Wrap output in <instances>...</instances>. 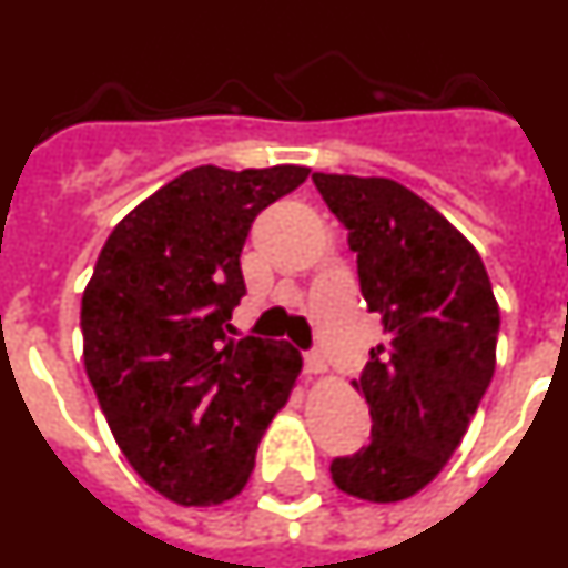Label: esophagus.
<instances>
[{"label": "esophagus", "mask_w": 568, "mask_h": 568, "mask_svg": "<svg viewBox=\"0 0 568 568\" xmlns=\"http://www.w3.org/2000/svg\"><path fill=\"white\" fill-rule=\"evenodd\" d=\"M304 373L307 375H324L327 373V361L321 353H307L304 355Z\"/></svg>", "instance_id": "1"}]
</instances>
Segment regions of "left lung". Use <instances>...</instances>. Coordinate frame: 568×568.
I'll list each match as a JSON object with an SVG mask.
<instances>
[{"label": "left lung", "instance_id": "1", "mask_svg": "<svg viewBox=\"0 0 568 568\" xmlns=\"http://www.w3.org/2000/svg\"><path fill=\"white\" fill-rule=\"evenodd\" d=\"M358 255L361 295L381 315L353 386L373 438L329 471L369 504L413 498L453 458L495 375L500 310L478 250L420 195L384 175L313 173Z\"/></svg>", "mask_w": 568, "mask_h": 568}]
</instances>
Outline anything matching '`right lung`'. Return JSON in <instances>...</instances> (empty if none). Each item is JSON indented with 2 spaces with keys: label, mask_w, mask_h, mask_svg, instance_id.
I'll return each instance as SVG.
<instances>
[{
  "label": "right lung",
  "mask_w": 568,
  "mask_h": 568,
  "mask_svg": "<svg viewBox=\"0 0 568 568\" xmlns=\"http://www.w3.org/2000/svg\"><path fill=\"white\" fill-rule=\"evenodd\" d=\"M310 168L202 164L130 210L82 295L84 369L115 444L173 504L235 498L301 373L287 341L233 338L255 215Z\"/></svg>",
  "instance_id": "add662e5"
}]
</instances>
